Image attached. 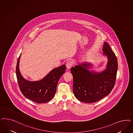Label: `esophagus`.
I'll return each instance as SVG.
<instances>
[{
	"mask_svg": "<svg viewBox=\"0 0 133 133\" xmlns=\"http://www.w3.org/2000/svg\"><path fill=\"white\" fill-rule=\"evenodd\" d=\"M73 64V62H72V61H69L67 62V63H66V67H67L68 69H70V68L72 66Z\"/></svg>",
	"mask_w": 133,
	"mask_h": 133,
	"instance_id": "1",
	"label": "esophagus"
}]
</instances>
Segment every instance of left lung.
Masks as SVG:
<instances>
[{
	"instance_id": "left-lung-1",
	"label": "left lung",
	"mask_w": 133,
	"mask_h": 133,
	"mask_svg": "<svg viewBox=\"0 0 133 133\" xmlns=\"http://www.w3.org/2000/svg\"><path fill=\"white\" fill-rule=\"evenodd\" d=\"M104 55L107 56L106 69L100 73L91 72L90 64L86 63L71 68L73 78V91L79 100L84 103H94L111 92L116 81L117 60L109 44L104 43Z\"/></svg>"
}]
</instances>
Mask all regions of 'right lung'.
<instances>
[{
    "instance_id": "right-lung-1",
    "label": "right lung",
    "mask_w": 133,
    "mask_h": 133,
    "mask_svg": "<svg viewBox=\"0 0 133 133\" xmlns=\"http://www.w3.org/2000/svg\"><path fill=\"white\" fill-rule=\"evenodd\" d=\"M19 56L16 66V75L19 89L23 95L37 103H45L51 100L56 93L58 82L60 77L65 72V65L53 69L43 79L31 82L22 77L19 70Z\"/></svg>"
}]
</instances>
